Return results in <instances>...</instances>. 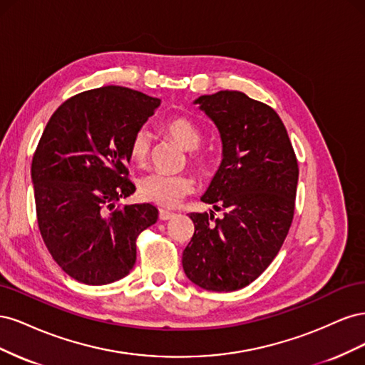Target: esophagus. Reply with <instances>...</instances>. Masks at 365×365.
Here are the masks:
<instances>
[{
	"mask_svg": "<svg viewBox=\"0 0 365 365\" xmlns=\"http://www.w3.org/2000/svg\"><path fill=\"white\" fill-rule=\"evenodd\" d=\"M173 216H175V213L168 212V210H160V219H161V220H169V219H172Z\"/></svg>",
	"mask_w": 365,
	"mask_h": 365,
	"instance_id": "34e87169",
	"label": "esophagus"
}]
</instances>
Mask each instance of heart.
<instances>
[{
    "label": "heart",
    "instance_id": "heart-1",
    "mask_svg": "<svg viewBox=\"0 0 365 365\" xmlns=\"http://www.w3.org/2000/svg\"><path fill=\"white\" fill-rule=\"evenodd\" d=\"M164 130L189 152V160L197 169H205L208 158L200 148L202 143V132L192 120L185 117H172L164 123ZM152 137L149 130L141 128L134 132L129 141V157L137 164H145L149 158ZM195 182L192 176L180 173L169 175L152 172L138 181V195L143 201L153 202L161 207H173L182 196L193 192Z\"/></svg>",
    "mask_w": 365,
    "mask_h": 365
}]
</instances>
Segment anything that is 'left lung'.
<instances>
[{"label": "left lung", "instance_id": "8db88e82", "mask_svg": "<svg viewBox=\"0 0 365 365\" xmlns=\"http://www.w3.org/2000/svg\"><path fill=\"white\" fill-rule=\"evenodd\" d=\"M213 121L222 161L201 201L224 217L192 213L195 233L182 251L192 283L215 292L245 288L269 267L288 235L298 164L277 113L240 91H219L193 102Z\"/></svg>", "mask_w": 365, "mask_h": 365}]
</instances>
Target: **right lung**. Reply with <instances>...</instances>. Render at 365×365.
<instances>
[{
  "mask_svg": "<svg viewBox=\"0 0 365 365\" xmlns=\"http://www.w3.org/2000/svg\"><path fill=\"white\" fill-rule=\"evenodd\" d=\"M160 103L130 88L102 86L65 101L43 129L31 161L38 225L53 259L77 282L126 277L138 235L157 222L150 204L115 202L135 192L129 141Z\"/></svg>",
  "mask_w": 365,
  "mask_h": 365,
  "instance_id": "1",
  "label": "right lung"
}]
</instances>
